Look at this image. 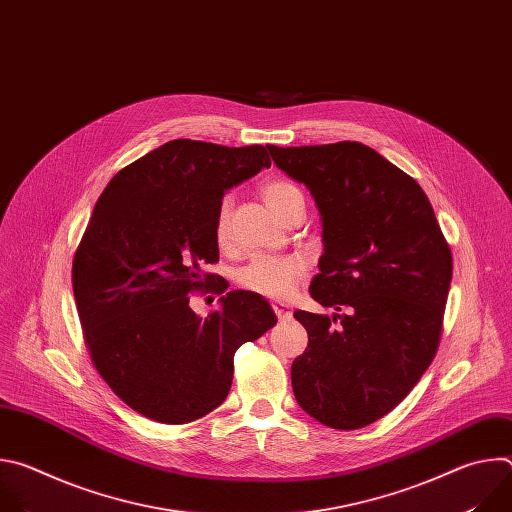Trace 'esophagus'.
I'll list each match as a JSON object with an SVG mask.
<instances>
[{
  "mask_svg": "<svg viewBox=\"0 0 512 512\" xmlns=\"http://www.w3.org/2000/svg\"><path fill=\"white\" fill-rule=\"evenodd\" d=\"M273 312H275V316H277L279 320H289V318H291V310H289L287 304L275 302V304H273Z\"/></svg>",
  "mask_w": 512,
  "mask_h": 512,
  "instance_id": "34e87169",
  "label": "esophagus"
}]
</instances>
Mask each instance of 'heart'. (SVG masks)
Segmentation results:
<instances>
[{
  "instance_id": "b5f03b06",
  "label": "heart",
  "mask_w": 512,
  "mask_h": 512,
  "mask_svg": "<svg viewBox=\"0 0 512 512\" xmlns=\"http://www.w3.org/2000/svg\"><path fill=\"white\" fill-rule=\"evenodd\" d=\"M261 196L265 204L281 216L296 200H304L302 192L285 180H269L261 188ZM229 221H231V198H225L218 206L216 223H214V237L216 241L225 245L229 239ZM306 273V263L300 257H271V255H257L253 257L243 269L237 273V281L265 298L283 300L291 291H294Z\"/></svg>"
}]
</instances>
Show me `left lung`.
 <instances>
[{"label": "left lung", "mask_w": 512, "mask_h": 512, "mask_svg": "<svg viewBox=\"0 0 512 512\" xmlns=\"http://www.w3.org/2000/svg\"><path fill=\"white\" fill-rule=\"evenodd\" d=\"M267 150L318 206L324 253L310 296L334 310L294 314L308 348L291 364V387L320 423L364 427L395 409L435 356L450 247L421 186L369 145Z\"/></svg>", "instance_id": "left-lung-1"}]
</instances>
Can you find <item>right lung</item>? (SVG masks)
I'll return each instance as SVG.
<instances>
[{"label": "right lung", "mask_w": 512, "mask_h": 512, "mask_svg": "<svg viewBox=\"0 0 512 512\" xmlns=\"http://www.w3.org/2000/svg\"><path fill=\"white\" fill-rule=\"evenodd\" d=\"M269 166L263 145L174 139L117 172L99 196L72 287L97 371L143 417L178 425L216 409L231 391L237 348L275 326L253 291H227L204 320L188 298L218 279L202 267L218 261L225 192Z\"/></svg>", "instance_id": "obj_1"}]
</instances>
